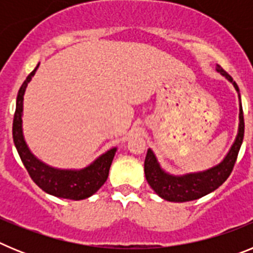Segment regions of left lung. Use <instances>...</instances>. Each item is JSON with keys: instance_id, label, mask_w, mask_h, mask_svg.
I'll use <instances>...</instances> for the list:
<instances>
[{"instance_id": "1", "label": "left lung", "mask_w": 253, "mask_h": 253, "mask_svg": "<svg viewBox=\"0 0 253 253\" xmlns=\"http://www.w3.org/2000/svg\"><path fill=\"white\" fill-rule=\"evenodd\" d=\"M216 71L225 76L234 84L236 90L240 93L238 86L233 81V78L228 75L222 67L218 66ZM243 135H245V119H243V111L242 106H241L238 135H237L236 142L232 146L229 153L227 154V157L223 160V162L219 163L218 166L213 167V169H208V171L199 172V173H189V175L185 176H171L162 171L160 165L157 163V160L154 157L153 152L148 149L146 161H144V173H146V178L148 181L149 186L156 191L157 195H160L167 202L184 203L203 198L207 194L218 189L229 177V175L233 171L241 144H242Z\"/></svg>"}]
</instances>
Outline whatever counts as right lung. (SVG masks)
Segmentation results:
<instances>
[{"label": "right lung", "mask_w": 253, "mask_h": 253, "mask_svg": "<svg viewBox=\"0 0 253 253\" xmlns=\"http://www.w3.org/2000/svg\"><path fill=\"white\" fill-rule=\"evenodd\" d=\"M38 64L35 69L26 77L24 84L20 87L16 99V110L13 115L12 124V137L15 147H16L19 156L21 158L26 171L29 172L31 180L35 184L50 195L58 198L71 199V200H82L93 194L106 182L109 176L111 162L115 156L116 148L107 151L102 154L92 165L81 171H67V169H55L46 166L43 162L31 154L26 146L21 129V115H22V101L26 86L30 82L31 77L37 72Z\"/></svg>", "instance_id": "right-lung-1"}]
</instances>
